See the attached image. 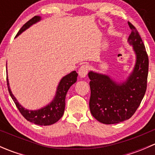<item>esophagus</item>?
<instances>
[{
  "label": "esophagus",
  "mask_w": 155,
  "mask_h": 155,
  "mask_svg": "<svg viewBox=\"0 0 155 155\" xmlns=\"http://www.w3.org/2000/svg\"><path fill=\"white\" fill-rule=\"evenodd\" d=\"M89 67L86 64L82 65L80 68L79 69V75L81 78H85L87 76V72H88Z\"/></svg>",
  "instance_id": "1"
}]
</instances>
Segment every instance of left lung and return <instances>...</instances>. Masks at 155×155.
I'll return each mask as SVG.
<instances>
[{"mask_svg":"<svg viewBox=\"0 0 155 155\" xmlns=\"http://www.w3.org/2000/svg\"><path fill=\"white\" fill-rule=\"evenodd\" d=\"M128 25L131 33L127 40L134 47L137 61L127 81L118 85L106 75L88 73L89 107L92 115L103 124H117L129 119L140 107L146 91L148 56L138 31L130 21Z\"/></svg>","mask_w":155,"mask_h":155,"instance_id":"obj_1","label":"left lung"}]
</instances>
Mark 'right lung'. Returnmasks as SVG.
I'll use <instances>...</instances> for the list:
<instances>
[{"instance_id":"right-lung-1","label":"right lung","mask_w":155,"mask_h":155,"mask_svg":"<svg viewBox=\"0 0 155 155\" xmlns=\"http://www.w3.org/2000/svg\"><path fill=\"white\" fill-rule=\"evenodd\" d=\"M40 20V16L36 15V16L33 17L31 19L28 21L21 28V29L18 31V34H16L15 37L19 35L21 32L25 31L26 29L28 28L30 26L32 25L34 23L37 22ZM77 76V73L76 71H73L70 73H69L68 75L65 76L64 77L62 78L58 86L56 95L54 97V99L52 101V102L50 103V104H48L46 107H43L42 109H39V110L35 111L28 110V109H24L18 104L17 100L15 99V97L12 94L10 86H9L8 79L7 77V87H8L9 93H10L12 101L15 103L18 111L21 112V115H23V117L26 120L32 123H34L36 124H38V125H51V124H53L55 122H57L61 118L62 115H64L65 109V97H66L67 92L68 91L70 86L76 82Z\"/></svg>"}]
</instances>
